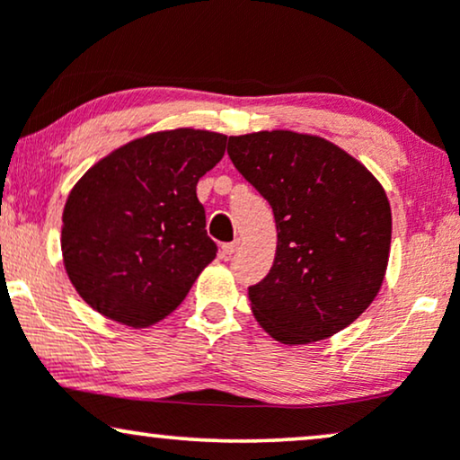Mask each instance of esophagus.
<instances>
[{
    "instance_id": "1",
    "label": "esophagus",
    "mask_w": 460,
    "mask_h": 460,
    "mask_svg": "<svg viewBox=\"0 0 460 460\" xmlns=\"http://www.w3.org/2000/svg\"><path fill=\"white\" fill-rule=\"evenodd\" d=\"M238 241H232V243H224L222 244V249H219V253H222V257H230L232 253H234V251L238 249Z\"/></svg>"
}]
</instances>
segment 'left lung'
Returning a JSON list of instances; mask_svg holds the SVG:
<instances>
[{
	"label": "left lung",
	"instance_id": "left-lung-1",
	"mask_svg": "<svg viewBox=\"0 0 460 460\" xmlns=\"http://www.w3.org/2000/svg\"><path fill=\"white\" fill-rule=\"evenodd\" d=\"M228 155L274 211L279 243L249 287L257 323L301 345L354 323L379 293L392 243L387 194L362 163L318 136H230Z\"/></svg>",
	"mask_w": 460,
	"mask_h": 460
}]
</instances>
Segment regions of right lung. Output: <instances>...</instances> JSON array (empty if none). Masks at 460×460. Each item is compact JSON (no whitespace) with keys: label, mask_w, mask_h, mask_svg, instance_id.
<instances>
[{"label":"right lung","mask_w":460,"mask_h":460,"mask_svg":"<svg viewBox=\"0 0 460 460\" xmlns=\"http://www.w3.org/2000/svg\"><path fill=\"white\" fill-rule=\"evenodd\" d=\"M224 134L156 131L98 161L68 194L62 257L87 305L144 329L178 307L217 244L197 184L222 161Z\"/></svg>","instance_id":"1"}]
</instances>
